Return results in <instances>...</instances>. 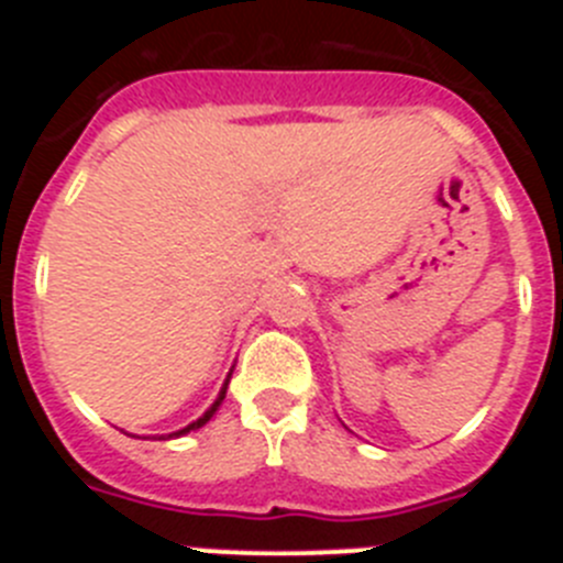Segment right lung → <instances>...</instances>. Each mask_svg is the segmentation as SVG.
Returning <instances> with one entry per match:
<instances>
[{
    "instance_id": "right-lung-1",
    "label": "right lung",
    "mask_w": 563,
    "mask_h": 563,
    "mask_svg": "<svg viewBox=\"0 0 563 563\" xmlns=\"http://www.w3.org/2000/svg\"><path fill=\"white\" fill-rule=\"evenodd\" d=\"M231 372H233V369H231ZM231 372H228V377H225V383H222L220 395H217V400L211 402V409H208L206 415H202V417H197V420H194V422H188L186 429L174 431V434H161V437H154V440H168V437H183V434H188V431H197V429H202V426H206V422L211 420L213 415H217V409H220V406H222V400H225V391H228V380H231Z\"/></svg>"
}]
</instances>
